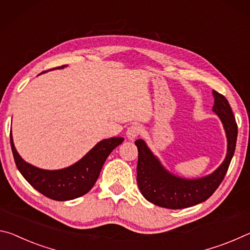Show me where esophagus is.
Listing matches in <instances>:
<instances>
[{"mask_svg": "<svg viewBox=\"0 0 250 250\" xmlns=\"http://www.w3.org/2000/svg\"><path fill=\"white\" fill-rule=\"evenodd\" d=\"M141 133H142V127H141V126L137 125V124H134L132 126H129V127L127 128V130H126V136H127L128 140L133 141Z\"/></svg>", "mask_w": 250, "mask_h": 250, "instance_id": "esophagus-1", "label": "esophagus"}]
</instances>
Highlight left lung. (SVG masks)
Masks as SVG:
<instances>
[{
    "label": "left lung",
    "instance_id": "1",
    "mask_svg": "<svg viewBox=\"0 0 250 250\" xmlns=\"http://www.w3.org/2000/svg\"><path fill=\"white\" fill-rule=\"evenodd\" d=\"M212 112L222 121L227 137V154L224 162L211 174L200 178H184L171 174L163 166L143 140L135 145L138 149L137 185L142 195L154 205L181 209L207 200L217 189L226 175L234 156L237 141V124L226 97L212 91Z\"/></svg>",
    "mask_w": 250,
    "mask_h": 250
}]
</instances>
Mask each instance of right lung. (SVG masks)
Wrapping results in <instances>:
<instances>
[{"label": "right lung", "instance_id": "add662e5", "mask_svg": "<svg viewBox=\"0 0 250 250\" xmlns=\"http://www.w3.org/2000/svg\"><path fill=\"white\" fill-rule=\"evenodd\" d=\"M65 66L66 65L57 68ZM123 142V137L103 140L73 165L62 169L48 170L33 166L20 156L11 132V148L20 173L41 194L59 202L79 198L88 193L96 183L106 158Z\"/></svg>", "mask_w": 250, "mask_h": 250}]
</instances>
